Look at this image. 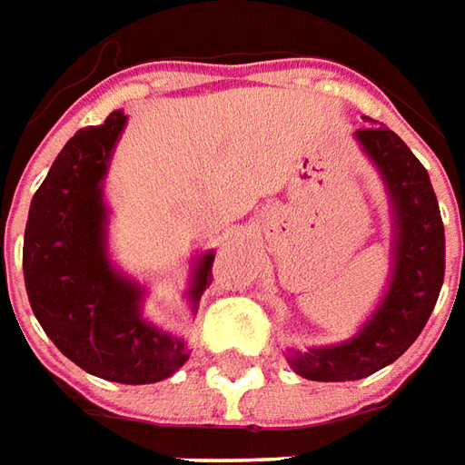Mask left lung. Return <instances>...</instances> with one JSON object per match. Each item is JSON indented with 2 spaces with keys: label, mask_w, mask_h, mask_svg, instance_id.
Here are the masks:
<instances>
[{
  "label": "left lung",
  "mask_w": 465,
  "mask_h": 465,
  "mask_svg": "<svg viewBox=\"0 0 465 465\" xmlns=\"http://www.w3.org/2000/svg\"><path fill=\"white\" fill-rule=\"evenodd\" d=\"M371 122V117H365ZM355 137L383 173L396 207V275L383 305L358 338L332 348L292 351L288 363L308 381H361L406 353L433 312L446 272V235L426 167L393 130L365 124Z\"/></svg>",
  "instance_id": "left-lung-1"
}]
</instances>
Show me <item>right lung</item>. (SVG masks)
Instances as JSON below:
<instances>
[{
  "label": "right lung",
  "mask_w": 465,
  "mask_h": 465,
  "mask_svg": "<svg viewBox=\"0 0 465 465\" xmlns=\"http://www.w3.org/2000/svg\"><path fill=\"white\" fill-rule=\"evenodd\" d=\"M124 120V112H112L57 154L32 197L22 265L39 325L72 363L104 381L143 385L173 375L187 351L143 321V292L122 280L104 255L100 183ZM213 260L207 252L197 265L193 305L213 278Z\"/></svg>",
  "instance_id": "obj_1"
}]
</instances>
